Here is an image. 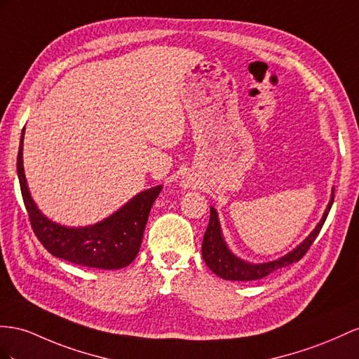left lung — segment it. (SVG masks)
<instances>
[{"instance_id": "8db88e82", "label": "left lung", "mask_w": 359, "mask_h": 359, "mask_svg": "<svg viewBox=\"0 0 359 359\" xmlns=\"http://www.w3.org/2000/svg\"><path fill=\"white\" fill-rule=\"evenodd\" d=\"M334 203V188H332V196H330L329 205L325 210L323 217H321L320 223L316 226L314 231L309 233L305 241L300 243L296 249L291 250L279 259H274L270 262L264 264H250L245 262L229 250L227 244L224 243V238L222 233V227H219L218 222V214L214 208H210V218L209 224L203 236V244H201V253H203V259L208 267L212 270L219 278L226 280H258L265 278V276L271 274L273 271L288 267L290 264L300 261L305 253L309 250L312 243L316 241L317 235L320 233L321 227H323L326 217L329 214L330 208Z\"/></svg>"}]
</instances>
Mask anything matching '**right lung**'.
<instances>
[{
  "instance_id": "1",
  "label": "right lung",
  "mask_w": 359,
  "mask_h": 359,
  "mask_svg": "<svg viewBox=\"0 0 359 359\" xmlns=\"http://www.w3.org/2000/svg\"><path fill=\"white\" fill-rule=\"evenodd\" d=\"M22 141L24 132L18 151L16 170L30 224L41 244L56 258L81 267L101 270L127 267L140 252L150 209L162 191V185L140 192L115 214L97 224L86 227L62 226L45 217L30 196L22 165Z\"/></svg>"
}]
</instances>
